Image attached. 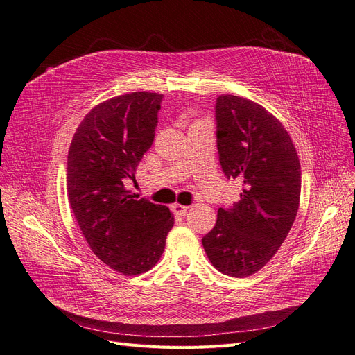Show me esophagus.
<instances>
[{
  "instance_id": "esophagus-1",
  "label": "esophagus",
  "mask_w": 355,
  "mask_h": 355,
  "mask_svg": "<svg viewBox=\"0 0 355 355\" xmlns=\"http://www.w3.org/2000/svg\"><path fill=\"white\" fill-rule=\"evenodd\" d=\"M171 210H173L175 214H179V216H184V214L189 210V207L188 206H182V204H179V202H175L173 206H171Z\"/></svg>"
}]
</instances>
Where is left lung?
Returning a JSON list of instances; mask_svg holds the SVG:
<instances>
[{
	"instance_id": "left-lung-1",
	"label": "left lung",
	"mask_w": 355,
	"mask_h": 355,
	"mask_svg": "<svg viewBox=\"0 0 355 355\" xmlns=\"http://www.w3.org/2000/svg\"><path fill=\"white\" fill-rule=\"evenodd\" d=\"M216 121L222 170L243 191L231 209L218 210L216 225L201 241L219 272L244 278L272 259L292 228L300 163L286 127L259 103L220 94Z\"/></svg>"
}]
</instances>
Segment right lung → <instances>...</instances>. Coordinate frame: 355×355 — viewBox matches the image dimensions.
<instances>
[{
    "instance_id": "right-lung-1",
    "label": "right lung",
    "mask_w": 355,
    "mask_h": 355,
    "mask_svg": "<svg viewBox=\"0 0 355 355\" xmlns=\"http://www.w3.org/2000/svg\"><path fill=\"white\" fill-rule=\"evenodd\" d=\"M163 94L133 92L103 101L83 118L68 153V200L92 252L123 275L151 270L175 216L124 187L151 148Z\"/></svg>"
}]
</instances>
